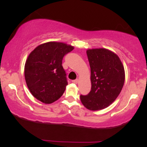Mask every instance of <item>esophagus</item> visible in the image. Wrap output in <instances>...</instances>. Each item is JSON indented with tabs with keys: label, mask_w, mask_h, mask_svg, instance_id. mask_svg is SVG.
Wrapping results in <instances>:
<instances>
[{
	"label": "esophagus",
	"mask_w": 147,
	"mask_h": 147,
	"mask_svg": "<svg viewBox=\"0 0 147 147\" xmlns=\"http://www.w3.org/2000/svg\"><path fill=\"white\" fill-rule=\"evenodd\" d=\"M78 82H79L78 79H75V80H72V82H73L74 84H77V83H78Z\"/></svg>",
	"instance_id": "1"
}]
</instances>
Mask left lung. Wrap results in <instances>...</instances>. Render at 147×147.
<instances>
[{"mask_svg": "<svg viewBox=\"0 0 147 147\" xmlns=\"http://www.w3.org/2000/svg\"><path fill=\"white\" fill-rule=\"evenodd\" d=\"M90 67L91 90L81 95L82 104L90 111L107 108L117 99L125 80V72L120 59L106 48L86 50Z\"/></svg>", "mask_w": 147, "mask_h": 147, "instance_id": "obj_1", "label": "left lung"}]
</instances>
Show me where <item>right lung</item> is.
Listing matches in <instances>:
<instances>
[{
  "instance_id": "right-lung-1",
  "label": "right lung",
  "mask_w": 147,
  "mask_h": 147,
  "mask_svg": "<svg viewBox=\"0 0 147 147\" xmlns=\"http://www.w3.org/2000/svg\"><path fill=\"white\" fill-rule=\"evenodd\" d=\"M73 49L65 43L50 41L30 53L25 64V82L32 95L40 102L52 104L63 94L68 82L62 60Z\"/></svg>"
}]
</instances>
